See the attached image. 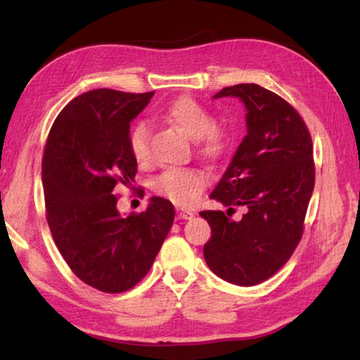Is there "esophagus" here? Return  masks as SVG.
<instances>
[{
  "mask_svg": "<svg viewBox=\"0 0 360 360\" xmlns=\"http://www.w3.org/2000/svg\"><path fill=\"white\" fill-rule=\"evenodd\" d=\"M176 214H178V219H182V221H187V219H192V217L195 216V212L179 208V210H178V212H176Z\"/></svg>",
  "mask_w": 360,
  "mask_h": 360,
  "instance_id": "1",
  "label": "esophagus"
}]
</instances>
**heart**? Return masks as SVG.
<instances>
[{"label":"heart","mask_w":360,"mask_h":360,"mask_svg":"<svg viewBox=\"0 0 360 360\" xmlns=\"http://www.w3.org/2000/svg\"><path fill=\"white\" fill-rule=\"evenodd\" d=\"M162 117L181 130L187 138L195 139L198 149L206 157H219L230 144L229 131L214 125V117L198 101L187 96L174 100L165 108ZM130 149L138 163H148L149 133L148 127L138 124L130 135ZM208 184V176L197 168H169L154 182L155 191L179 206H191Z\"/></svg>","instance_id":"1"}]
</instances>
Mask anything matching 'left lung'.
Returning <instances> with one entry per match:
<instances>
[{"label": "left lung", "mask_w": 360, "mask_h": 360, "mask_svg": "<svg viewBox=\"0 0 360 360\" xmlns=\"http://www.w3.org/2000/svg\"><path fill=\"white\" fill-rule=\"evenodd\" d=\"M238 98L246 109V136L210 198L227 206L202 211L211 227L203 248L210 270L249 288L290 259L303 233L314 188L313 144L300 115L281 96L257 84L225 87L212 98ZM247 211L240 221L228 214Z\"/></svg>", "instance_id": "8db88e82"}]
</instances>
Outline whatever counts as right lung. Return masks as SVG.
<instances>
[{
  "mask_svg": "<svg viewBox=\"0 0 360 360\" xmlns=\"http://www.w3.org/2000/svg\"><path fill=\"white\" fill-rule=\"evenodd\" d=\"M154 92L96 89L76 96L53 122L42 157L49 229L75 275L108 294L141 281L174 221L172 202L150 197L122 216L117 186L135 182L130 124Z\"/></svg>",
  "mask_w": 360,
  "mask_h": 360,
  "instance_id": "obj_1",
  "label": "right lung"
}]
</instances>
